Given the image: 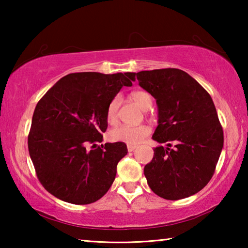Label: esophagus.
Listing matches in <instances>:
<instances>
[{
    "label": "esophagus",
    "instance_id": "esophagus-1",
    "mask_svg": "<svg viewBox=\"0 0 248 248\" xmlns=\"http://www.w3.org/2000/svg\"><path fill=\"white\" fill-rule=\"evenodd\" d=\"M127 148H128V151H129V152H132V151L136 150L137 146H136V145H128Z\"/></svg>",
    "mask_w": 248,
    "mask_h": 248
}]
</instances>
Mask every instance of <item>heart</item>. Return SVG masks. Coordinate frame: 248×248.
<instances>
[{
	"label": "heart",
	"instance_id": "1",
	"mask_svg": "<svg viewBox=\"0 0 248 248\" xmlns=\"http://www.w3.org/2000/svg\"><path fill=\"white\" fill-rule=\"evenodd\" d=\"M130 98L133 100L142 110H148L153 105V98L150 93L145 91H136L132 92ZM121 99L119 96L112 98L107 107V121L110 124H116L117 117H118V109L120 106ZM150 128L148 125L141 124L131 127V125H119L109 132V139L114 142H121L128 145H136L149 136Z\"/></svg>",
	"mask_w": 248,
	"mask_h": 248
}]
</instances>
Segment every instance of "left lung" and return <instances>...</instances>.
I'll return each instance as SVG.
<instances>
[{
	"label": "left lung",
	"instance_id": "obj_1",
	"mask_svg": "<svg viewBox=\"0 0 248 248\" xmlns=\"http://www.w3.org/2000/svg\"><path fill=\"white\" fill-rule=\"evenodd\" d=\"M132 77L156 99L158 125L152 139L167 143L155 148L144 166L150 188L167 200L197 194L212 178L223 148V129L211 96L179 69L141 71Z\"/></svg>",
	"mask_w": 248,
	"mask_h": 248
}]
</instances>
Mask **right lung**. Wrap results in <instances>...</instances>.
<instances>
[{"label":"right lung","mask_w":248,"mask_h":248,"mask_svg":"<svg viewBox=\"0 0 248 248\" xmlns=\"http://www.w3.org/2000/svg\"><path fill=\"white\" fill-rule=\"evenodd\" d=\"M132 81L130 72L71 73L37 104L28 151L39 182L58 199L89 204L102 198L114 183L127 145L97 143L107 129L109 103ZM90 144L92 148L87 149Z\"/></svg>","instance_id":"right-lung-1"}]
</instances>
